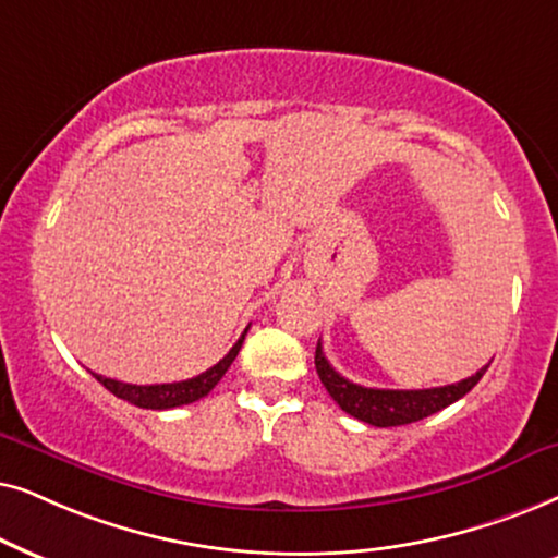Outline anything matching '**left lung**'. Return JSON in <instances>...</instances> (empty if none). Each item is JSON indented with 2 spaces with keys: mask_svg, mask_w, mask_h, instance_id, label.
<instances>
[{
  "mask_svg": "<svg viewBox=\"0 0 558 558\" xmlns=\"http://www.w3.org/2000/svg\"><path fill=\"white\" fill-rule=\"evenodd\" d=\"M314 362L324 388L329 390V396L333 400H337L341 411L377 428L405 426V423L428 418L430 413H439L441 408H447L451 403H457L459 398H464L466 392L482 380V375H485L489 367L485 365L472 377H466V380L444 385V388L383 390V388H365V385H356L352 380H347V377H341L337 369L329 365V360L324 356L322 341H318L316 347Z\"/></svg>",
  "mask_w": 558,
  "mask_h": 558,
  "instance_id": "1",
  "label": "left lung"
}]
</instances>
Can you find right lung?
Listing matches in <instances>:
<instances>
[{
	"label": "right lung",
	"mask_w": 558,
	"mask_h": 558,
	"mask_svg": "<svg viewBox=\"0 0 558 558\" xmlns=\"http://www.w3.org/2000/svg\"><path fill=\"white\" fill-rule=\"evenodd\" d=\"M247 333V329H244ZM244 333L240 339H236V344L229 349L225 354V360H219L217 365L206 369V373L191 377V380H183V383H162V385H132V383H119V380H111V377H101L92 373L96 380H99L104 388L109 392H114L117 398L128 400V403L137 405V408H150V411H168V408H178V405H189L193 400L209 396L214 390V385H217L225 373L229 369V365L234 362V356L240 354L242 349V341H244Z\"/></svg>",
	"instance_id": "obj_1"
}]
</instances>
